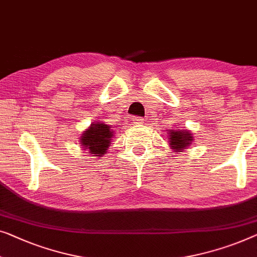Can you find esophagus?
<instances>
[{
    "label": "esophagus",
    "instance_id": "34e87169",
    "mask_svg": "<svg viewBox=\"0 0 257 257\" xmlns=\"http://www.w3.org/2000/svg\"><path fill=\"white\" fill-rule=\"evenodd\" d=\"M143 122H144V119L141 117H133L132 118V124L138 125V124H143Z\"/></svg>",
    "mask_w": 257,
    "mask_h": 257
}]
</instances>
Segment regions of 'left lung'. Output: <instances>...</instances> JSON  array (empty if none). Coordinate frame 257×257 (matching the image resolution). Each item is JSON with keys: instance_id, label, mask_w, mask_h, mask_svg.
<instances>
[{"instance_id": "obj_1", "label": "left lung", "mask_w": 257, "mask_h": 257, "mask_svg": "<svg viewBox=\"0 0 257 257\" xmlns=\"http://www.w3.org/2000/svg\"><path fill=\"white\" fill-rule=\"evenodd\" d=\"M168 137L170 148L174 151V153L187 150V147L190 146L193 140L192 133L188 130H169Z\"/></svg>"}]
</instances>
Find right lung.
<instances>
[{"label":"right lung","mask_w":257,"mask_h":257,"mask_svg":"<svg viewBox=\"0 0 257 257\" xmlns=\"http://www.w3.org/2000/svg\"><path fill=\"white\" fill-rule=\"evenodd\" d=\"M112 136L113 131H111L109 125L97 121L91 124L90 127L83 132L80 145H82V148L89 151V153L94 156H103L110 147Z\"/></svg>","instance_id":"obj_1"}]
</instances>
